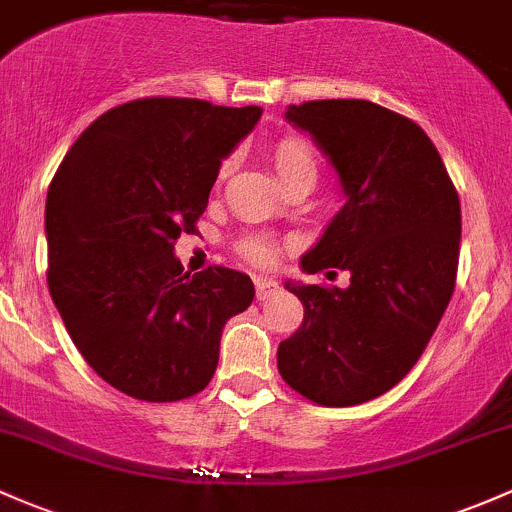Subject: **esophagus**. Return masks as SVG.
I'll use <instances>...</instances> for the list:
<instances>
[{"mask_svg":"<svg viewBox=\"0 0 512 512\" xmlns=\"http://www.w3.org/2000/svg\"><path fill=\"white\" fill-rule=\"evenodd\" d=\"M254 285H256V298H258V300L271 298V295L278 290L276 280H268V278H261V276L254 278Z\"/></svg>","mask_w":512,"mask_h":512,"instance_id":"34e87169","label":"esophagus"}]
</instances>
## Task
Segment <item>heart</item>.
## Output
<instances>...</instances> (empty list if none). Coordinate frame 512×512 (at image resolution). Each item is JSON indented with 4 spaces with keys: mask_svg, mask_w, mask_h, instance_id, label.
<instances>
[{
    "mask_svg": "<svg viewBox=\"0 0 512 512\" xmlns=\"http://www.w3.org/2000/svg\"><path fill=\"white\" fill-rule=\"evenodd\" d=\"M271 161L276 168L278 178L283 180V185L293 183L298 178H310L317 183V175H320V161H317L315 148L310 146V141H305L302 136H283L276 144L271 146ZM229 173V161H224L219 166L217 180H224ZM288 241L278 239L273 234H246L236 241V254L244 258L246 263L256 268H268L276 263L278 251L285 249Z\"/></svg>",
    "mask_w": 512,
    "mask_h": 512,
    "instance_id": "1",
    "label": "heart"
}]
</instances>
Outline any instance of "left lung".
<instances>
[{
  "instance_id": "1",
  "label": "left lung",
  "mask_w": 512,
  "mask_h": 512,
  "mask_svg": "<svg viewBox=\"0 0 512 512\" xmlns=\"http://www.w3.org/2000/svg\"><path fill=\"white\" fill-rule=\"evenodd\" d=\"M285 117L310 131L346 195L307 273H349V288L290 285L302 324L278 371L324 408L378 398L417 364L456 285L461 205L442 156L412 119L368 100H315Z\"/></svg>"
}]
</instances>
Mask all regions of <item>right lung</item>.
I'll return each instance as SVG.
<instances>
[{"mask_svg": "<svg viewBox=\"0 0 512 512\" xmlns=\"http://www.w3.org/2000/svg\"><path fill=\"white\" fill-rule=\"evenodd\" d=\"M261 107L144 97L109 109L65 153L46 200L48 290L82 359L112 388L175 403L207 388L229 317L254 300L246 273L183 271L219 163Z\"/></svg>", "mask_w": 512, "mask_h": 512, "instance_id": "1", "label": "right lung"}]
</instances>
